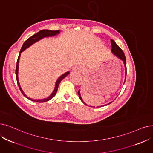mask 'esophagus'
Masks as SVG:
<instances>
[{"mask_svg":"<svg viewBox=\"0 0 153 153\" xmlns=\"http://www.w3.org/2000/svg\"><path fill=\"white\" fill-rule=\"evenodd\" d=\"M80 70H81V68L78 66H76V67H75L74 68H73V70H74V71H80Z\"/></svg>","mask_w":153,"mask_h":153,"instance_id":"esophagus-1","label":"esophagus"}]
</instances>
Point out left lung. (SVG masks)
<instances>
[{
  "instance_id": "left-lung-1",
  "label": "left lung",
  "mask_w": 153,
  "mask_h": 153,
  "mask_svg": "<svg viewBox=\"0 0 153 153\" xmlns=\"http://www.w3.org/2000/svg\"><path fill=\"white\" fill-rule=\"evenodd\" d=\"M111 45H112V51L113 52V53L115 54V55L117 56L119 58H120V59H122L124 62V65H125V67H126V56H125V54H124V53L123 52V51L122 50V49L115 43V42L112 40V39H111ZM127 71V70H126ZM78 95H79V97H80V100H82V102L84 103L85 105H87L85 104V103L83 102V101L82 100V97L80 96V91H78ZM110 103H109L108 104H110ZM104 106V105H103ZM103 106H100V107H103Z\"/></svg>"
}]
</instances>
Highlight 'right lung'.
I'll return each instance as SVG.
<instances>
[{
	"mask_svg": "<svg viewBox=\"0 0 153 153\" xmlns=\"http://www.w3.org/2000/svg\"><path fill=\"white\" fill-rule=\"evenodd\" d=\"M59 33V30H48V29H42V30H39V31L38 33H37L36 34H34L33 36H30V37L29 38H28L26 41H25V42H24V44L21 49V51H20V54H19V56H18V59H17V65H16V80H17V83L18 84V86H19V88L21 90V91L22 92V94L25 96L26 98H27L28 99H29L30 100H32V101H34V102H47L48 100H51L53 97H54V96L56 95V92H57V90H58V86H59V84L60 83V82L62 81L63 78H65L67 75H68L69 74V71L66 72L65 73H64L63 75H62V76H61L60 77L58 78V80L56 81V86H55V88H54L53 92L51 94V95L46 98V99H41V100H34V99H30V98L27 97L25 94H24V93L23 92L22 90L21 89V87H20V85H19V80H18V76H17V73H18V64H19V57H20V54H21V53L24 50H25L26 48H27L28 47H29L30 45H32L33 43H34L35 42L39 41V39L43 38L44 37H48V36H55L56 34H58Z\"/></svg>",
	"mask_w": 153,
	"mask_h": 153,
	"instance_id": "1",
	"label": "right lung"
}]
</instances>
